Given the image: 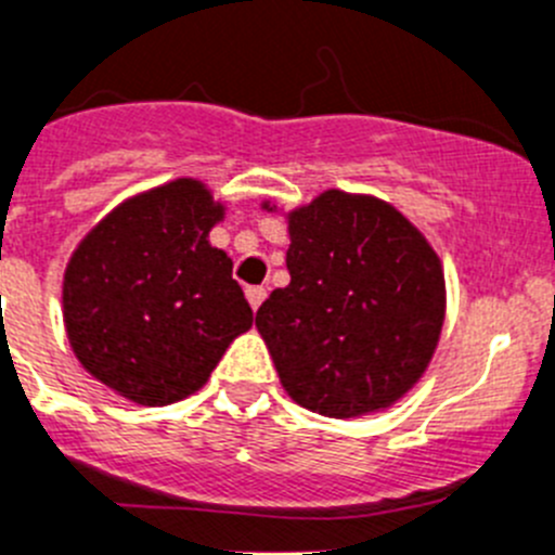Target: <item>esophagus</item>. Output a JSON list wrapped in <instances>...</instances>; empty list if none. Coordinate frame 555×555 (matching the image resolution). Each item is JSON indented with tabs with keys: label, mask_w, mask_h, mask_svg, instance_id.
Instances as JSON below:
<instances>
[{
	"label": "esophagus",
	"mask_w": 555,
	"mask_h": 555,
	"mask_svg": "<svg viewBox=\"0 0 555 555\" xmlns=\"http://www.w3.org/2000/svg\"><path fill=\"white\" fill-rule=\"evenodd\" d=\"M266 287H260V284H251V287H246V298H248V304H251V309L254 312H257V309H260V304L266 301Z\"/></svg>",
	"instance_id": "obj_1"
}]
</instances>
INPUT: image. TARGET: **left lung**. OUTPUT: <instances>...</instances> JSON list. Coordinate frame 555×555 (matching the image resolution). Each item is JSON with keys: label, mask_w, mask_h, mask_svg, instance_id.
<instances>
[{"label": "left lung", "mask_w": 555, "mask_h": 555, "mask_svg": "<svg viewBox=\"0 0 555 555\" xmlns=\"http://www.w3.org/2000/svg\"><path fill=\"white\" fill-rule=\"evenodd\" d=\"M289 284L257 309L284 391L334 418L400 400L441 336L438 254L395 207L345 191L289 214Z\"/></svg>", "instance_id": "1"}]
</instances>
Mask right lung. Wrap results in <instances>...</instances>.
Instances as JSON below:
<instances>
[{"label": "right lung", "mask_w": 555, "mask_h": 555, "mask_svg": "<svg viewBox=\"0 0 555 555\" xmlns=\"http://www.w3.org/2000/svg\"><path fill=\"white\" fill-rule=\"evenodd\" d=\"M221 216L196 180H175L108 214L67 262L70 348L117 395L139 405L183 400L251 328L232 260L207 243Z\"/></svg>", "instance_id": "obj_1"}]
</instances>
